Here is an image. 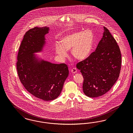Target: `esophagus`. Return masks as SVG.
I'll list each match as a JSON object with an SVG mask.
<instances>
[{"instance_id":"1","label":"esophagus","mask_w":133,"mask_h":133,"mask_svg":"<svg viewBox=\"0 0 133 133\" xmlns=\"http://www.w3.org/2000/svg\"><path fill=\"white\" fill-rule=\"evenodd\" d=\"M71 72L73 74H76L77 72V69L76 68H74L71 69Z\"/></svg>"}]
</instances>
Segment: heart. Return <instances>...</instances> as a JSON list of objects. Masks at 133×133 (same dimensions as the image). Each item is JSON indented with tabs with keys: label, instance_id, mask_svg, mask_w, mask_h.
I'll use <instances>...</instances> for the list:
<instances>
[{
	"label": "heart",
	"instance_id": "b5f03b06",
	"mask_svg": "<svg viewBox=\"0 0 133 133\" xmlns=\"http://www.w3.org/2000/svg\"><path fill=\"white\" fill-rule=\"evenodd\" d=\"M94 39V34L90 30L72 32L63 36L61 42L55 43L56 53L63 61L68 56V51L72 49V55L75 58L84 60L92 51Z\"/></svg>",
	"mask_w": 133,
	"mask_h": 133
}]
</instances>
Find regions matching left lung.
Returning <instances> with one entry per match:
<instances>
[{"mask_svg": "<svg viewBox=\"0 0 133 133\" xmlns=\"http://www.w3.org/2000/svg\"><path fill=\"white\" fill-rule=\"evenodd\" d=\"M103 28V36L95 52L77 64L84 78L83 92L90 97H100L108 92L121 72L120 49L109 30Z\"/></svg>", "mask_w": 133, "mask_h": 133, "instance_id": "left-lung-1", "label": "left lung"}]
</instances>
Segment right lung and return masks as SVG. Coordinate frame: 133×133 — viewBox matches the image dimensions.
I'll return each instance as SVG.
<instances>
[{"label": "right lung", "instance_id": "right-lung-1", "mask_svg": "<svg viewBox=\"0 0 133 133\" xmlns=\"http://www.w3.org/2000/svg\"><path fill=\"white\" fill-rule=\"evenodd\" d=\"M48 27H37L26 32L17 55L16 68L21 82L29 93L45 101H52L61 94L68 77L67 65L45 61L35 53L42 52L46 44Z\"/></svg>", "mask_w": 133, "mask_h": 133}]
</instances>
